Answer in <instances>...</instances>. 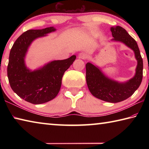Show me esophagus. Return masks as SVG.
<instances>
[{"label": "esophagus", "instance_id": "obj_1", "mask_svg": "<svg viewBox=\"0 0 149 149\" xmlns=\"http://www.w3.org/2000/svg\"><path fill=\"white\" fill-rule=\"evenodd\" d=\"M78 58L80 59H85L87 58V54L84 53V52H81V53H79V55H78Z\"/></svg>", "mask_w": 149, "mask_h": 149}]
</instances>
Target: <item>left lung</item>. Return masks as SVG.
<instances>
[{"label":"left lung","instance_id":"1","mask_svg":"<svg viewBox=\"0 0 149 149\" xmlns=\"http://www.w3.org/2000/svg\"><path fill=\"white\" fill-rule=\"evenodd\" d=\"M111 41L121 42L133 50L137 61L135 74L125 82H118L104 74L101 70L91 62L86 64V81L91 94L97 99L108 102H119L131 97L140 86L143 79V63L137 42L125 29L120 26L110 28Z\"/></svg>","mask_w":149,"mask_h":149}]
</instances>
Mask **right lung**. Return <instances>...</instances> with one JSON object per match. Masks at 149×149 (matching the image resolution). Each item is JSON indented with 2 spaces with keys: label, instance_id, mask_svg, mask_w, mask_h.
Wrapping results in <instances>:
<instances>
[{
  "label": "right lung",
  "instance_id": "add662e5",
  "mask_svg": "<svg viewBox=\"0 0 149 149\" xmlns=\"http://www.w3.org/2000/svg\"><path fill=\"white\" fill-rule=\"evenodd\" d=\"M56 30L54 27L27 30L16 39L10 52L7 74L10 87L20 98L32 104H42L56 97L63 75L76 58L73 55L65 60L49 62L35 70L27 68L25 58L32 42Z\"/></svg>",
  "mask_w": 149,
  "mask_h": 149
}]
</instances>
